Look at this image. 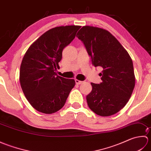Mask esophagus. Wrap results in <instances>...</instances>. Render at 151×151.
<instances>
[{
	"mask_svg": "<svg viewBox=\"0 0 151 151\" xmlns=\"http://www.w3.org/2000/svg\"><path fill=\"white\" fill-rule=\"evenodd\" d=\"M75 82H76V84H82V83H83V81H78V80L76 79V80H75Z\"/></svg>",
	"mask_w": 151,
	"mask_h": 151,
	"instance_id": "34e87169",
	"label": "esophagus"
}]
</instances>
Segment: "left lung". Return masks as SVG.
I'll list each match as a JSON object with an SVG mask.
<instances>
[{
  "label": "left lung",
  "mask_w": 151,
  "mask_h": 151,
  "mask_svg": "<svg viewBox=\"0 0 151 151\" xmlns=\"http://www.w3.org/2000/svg\"><path fill=\"white\" fill-rule=\"evenodd\" d=\"M84 44L95 67L102 68L101 84L91 83L86 96L88 105L100 116L119 111L132 95L135 86L132 60L124 48L106 30L84 26L76 34Z\"/></svg>",
  "instance_id": "8db88e82"
}]
</instances>
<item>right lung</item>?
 I'll return each mask as SVG.
<instances>
[{"instance_id": "right-lung-1", "label": "right lung", "mask_w": 151, "mask_h": 151, "mask_svg": "<svg viewBox=\"0 0 151 151\" xmlns=\"http://www.w3.org/2000/svg\"><path fill=\"white\" fill-rule=\"evenodd\" d=\"M81 26L57 27L31 45L22 58L19 81L25 97L34 109L50 114L60 110L75 85L74 79L57 75L63 49L75 39Z\"/></svg>"}]
</instances>
